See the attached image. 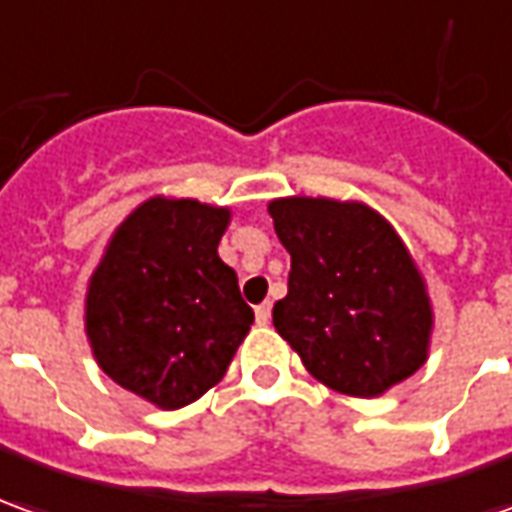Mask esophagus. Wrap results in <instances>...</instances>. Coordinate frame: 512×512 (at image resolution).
Masks as SVG:
<instances>
[{
    "instance_id": "34e87169",
    "label": "esophagus",
    "mask_w": 512,
    "mask_h": 512,
    "mask_svg": "<svg viewBox=\"0 0 512 512\" xmlns=\"http://www.w3.org/2000/svg\"><path fill=\"white\" fill-rule=\"evenodd\" d=\"M255 316H257V325H269V319H271V302H263V305H257V308H255Z\"/></svg>"
}]
</instances>
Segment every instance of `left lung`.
<instances>
[{
    "label": "left lung",
    "instance_id": "8db88e82",
    "mask_svg": "<svg viewBox=\"0 0 512 512\" xmlns=\"http://www.w3.org/2000/svg\"><path fill=\"white\" fill-rule=\"evenodd\" d=\"M291 255L271 319L305 370L353 398H378L429 358L426 280L401 235L361 201L291 196L269 204Z\"/></svg>",
    "mask_w": 512,
    "mask_h": 512
}]
</instances>
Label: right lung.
Wrapping results in <instances>:
<instances>
[{"label":"right lung","mask_w":512,"mask_h":512,"mask_svg":"<svg viewBox=\"0 0 512 512\" xmlns=\"http://www.w3.org/2000/svg\"><path fill=\"white\" fill-rule=\"evenodd\" d=\"M227 207L154 196L114 229L89 277L86 336L114 384L159 409L212 389L255 322L218 257Z\"/></svg>","instance_id":"obj_1"}]
</instances>
